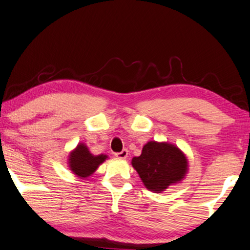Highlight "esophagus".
Instances as JSON below:
<instances>
[{"mask_svg": "<svg viewBox=\"0 0 250 250\" xmlns=\"http://www.w3.org/2000/svg\"><path fill=\"white\" fill-rule=\"evenodd\" d=\"M115 157L118 158V159H125V158L128 157V150H122L121 152L115 153Z\"/></svg>", "mask_w": 250, "mask_h": 250, "instance_id": "obj_1", "label": "esophagus"}]
</instances>
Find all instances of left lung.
Masks as SVG:
<instances>
[{"mask_svg": "<svg viewBox=\"0 0 250 250\" xmlns=\"http://www.w3.org/2000/svg\"><path fill=\"white\" fill-rule=\"evenodd\" d=\"M131 165L147 190L165 191L169 186L180 183L188 173V158L181 148L168 142L150 141L143 146L140 157Z\"/></svg>", "mask_w": 250, "mask_h": 250, "instance_id": "8db88e82", "label": "left lung"}]
</instances>
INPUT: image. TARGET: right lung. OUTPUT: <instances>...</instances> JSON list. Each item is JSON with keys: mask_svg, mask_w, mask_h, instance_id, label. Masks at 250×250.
<instances>
[{"mask_svg": "<svg viewBox=\"0 0 250 250\" xmlns=\"http://www.w3.org/2000/svg\"><path fill=\"white\" fill-rule=\"evenodd\" d=\"M108 158L107 154L91 153L90 148L85 143H78L74 150L68 154L67 164L69 169L81 179H87L93 174L102 164Z\"/></svg>", "mask_w": 250, "mask_h": 250, "instance_id": "1", "label": "right lung"}]
</instances>
